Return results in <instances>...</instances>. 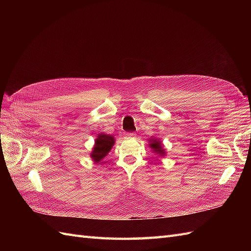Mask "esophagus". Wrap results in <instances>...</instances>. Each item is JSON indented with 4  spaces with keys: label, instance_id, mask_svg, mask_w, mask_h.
Wrapping results in <instances>:
<instances>
[{
    "label": "esophagus",
    "instance_id": "1",
    "mask_svg": "<svg viewBox=\"0 0 251 251\" xmlns=\"http://www.w3.org/2000/svg\"><path fill=\"white\" fill-rule=\"evenodd\" d=\"M136 136L135 133H126L125 134V138H134Z\"/></svg>",
    "mask_w": 251,
    "mask_h": 251
}]
</instances>
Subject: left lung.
Wrapping results in <instances>:
<instances>
[{"label": "left lung", "instance_id": "left-lung-1", "mask_svg": "<svg viewBox=\"0 0 251 251\" xmlns=\"http://www.w3.org/2000/svg\"><path fill=\"white\" fill-rule=\"evenodd\" d=\"M149 146L151 147V149L153 150L154 153H156L157 155L160 156H164L165 155V151L162 147V142L159 140L158 138H151L150 139V143Z\"/></svg>", "mask_w": 251, "mask_h": 251}]
</instances>
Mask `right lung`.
I'll return each mask as SVG.
<instances>
[{
  "mask_svg": "<svg viewBox=\"0 0 251 251\" xmlns=\"http://www.w3.org/2000/svg\"><path fill=\"white\" fill-rule=\"evenodd\" d=\"M114 142H115V138L111 135L100 133L97 136L95 139L94 148L91 151V158L92 160L96 163H100L102 159L109 154V151L114 146Z\"/></svg>",
  "mask_w": 251,
  "mask_h": 251,
  "instance_id": "right-lung-1",
  "label": "right lung"
}]
</instances>
